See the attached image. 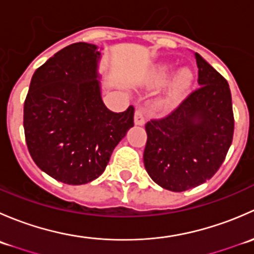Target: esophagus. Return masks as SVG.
I'll return each mask as SVG.
<instances>
[{
    "instance_id": "34e87169",
    "label": "esophagus",
    "mask_w": 254,
    "mask_h": 254,
    "mask_svg": "<svg viewBox=\"0 0 254 254\" xmlns=\"http://www.w3.org/2000/svg\"><path fill=\"white\" fill-rule=\"evenodd\" d=\"M135 125H143L145 124V112L143 109H136L134 115Z\"/></svg>"
}]
</instances>
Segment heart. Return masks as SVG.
<instances>
[{
  "mask_svg": "<svg viewBox=\"0 0 254 254\" xmlns=\"http://www.w3.org/2000/svg\"><path fill=\"white\" fill-rule=\"evenodd\" d=\"M173 68L171 66H163V67L158 68L155 72L152 73V76L150 77L148 84L151 87H160L162 84H165L167 82V79L170 78L171 73H172ZM193 79V75L189 70L184 68L181 72L178 73L175 82H173L172 87L170 88L168 93L161 99L160 102V108L163 111H168V109L173 108L177 101L179 99V97L184 93V92L188 89V87L190 86V82Z\"/></svg>",
  "mask_w": 254,
  "mask_h": 254,
  "instance_id": "b5f03b06",
  "label": "heart"
}]
</instances>
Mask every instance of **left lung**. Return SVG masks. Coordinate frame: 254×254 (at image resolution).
I'll return each mask as SVG.
<instances>
[{"label": "left lung", "mask_w": 254, "mask_h": 254, "mask_svg": "<svg viewBox=\"0 0 254 254\" xmlns=\"http://www.w3.org/2000/svg\"><path fill=\"white\" fill-rule=\"evenodd\" d=\"M198 83L181 104L146 123L143 165L162 188L184 191L211 178L234 137V112L227 81L198 53Z\"/></svg>", "instance_id": "left-lung-1"}]
</instances>
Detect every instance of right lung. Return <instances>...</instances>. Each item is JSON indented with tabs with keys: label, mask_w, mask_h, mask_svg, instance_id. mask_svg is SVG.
<instances>
[{
	"label": "right lung",
	"mask_w": 254,
	"mask_h": 254,
	"mask_svg": "<svg viewBox=\"0 0 254 254\" xmlns=\"http://www.w3.org/2000/svg\"><path fill=\"white\" fill-rule=\"evenodd\" d=\"M97 49L75 43L58 51L37 68L24 102L23 127L33 161L72 186L98 178L134 127V107L114 113L102 101Z\"/></svg>",
	"instance_id": "add662e5"
}]
</instances>
